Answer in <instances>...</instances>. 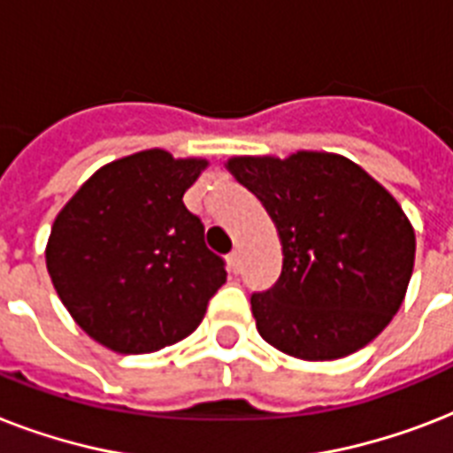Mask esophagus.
I'll list each match as a JSON object with an SVG mask.
<instances>
[{"label":"esophagus","instance_id":"obj_1","mask_svg":"<svg viewBox=\"0 0 453 453\" xmlns=\"http://www.w3.org/2000/svg\"><path fill=\"white\" fill-rule=\"evenodd\" d=\"M227 268H230V273H234V275L240 273V270H242V256H240V251H233V254L227 256Z\"/></svg>","mask_w":453,"mask_h":453}]
</instances>
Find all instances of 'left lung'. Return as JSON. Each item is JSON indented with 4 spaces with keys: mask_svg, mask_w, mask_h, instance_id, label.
I'll return each instance as SVG.
<instances>
[{
    "mask_svg": "<svg viewBox=\"0 0 453 453\" xmlns=\"http://www.w3.org/2000/svg\"><path fill=\"white\" fill-rule=\"evenodd\" d=\"M226 169L261 199L282 242V275L251 296L263 341L305 362L372 343L414 273L416 234L397 199L334 152L230 157Z\"/></svg>",
    "mask_w": 453,
    "mask_h": 453,
    "instance_id": "left-lung-1",
    "label": "left lung"
}]
</instances>
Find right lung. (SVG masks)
I'll use <instances>...</instances> for the list:
<instances>
[{
    "instance_id": "add662e5",
    "label": "right lung",
    "mask_w": 453,
    "mask_h": 453,
    "mask_svg": "<svg viewBox=\"0 0 453 453\" xmlns=\"http://www.w3.org/2000/svg\"><path fill=\"white\" fill-rule=\"evenodd\" d=\"M206 159L166 150L105 164L53 220L46 270L73 319L119 355L183 341L226 284V263L204 244L183 195Z\"/></svg>"
}]
</instances>
